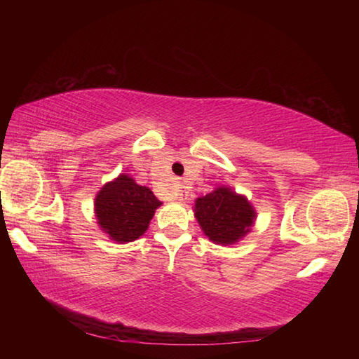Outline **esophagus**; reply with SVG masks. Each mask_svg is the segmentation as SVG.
I'll list each match as a JSON object with an SVG mask.
<instances>
[{"mask_svg":"<svg viewBox=\"0 0 359 359\" xmlns=\"http://www.w3.org/2000/svg\"><path fill=\"white\" fill-rule=\"evenodd\" d=\"M175 198H179V199H182V198H184V193H182L180 190H177V193H175Z\"/></svg>","mask_w":359,"mask_h":359,"instance_id":"1","label":"esophagus"}]
</instances>
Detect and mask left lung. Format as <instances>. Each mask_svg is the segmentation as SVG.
<instances>
[{"mask_svg": "<svg viewBox=\"0 0 359 359\" xmlns=\"http://www.w3.org/2000/svg\"><path fill=\"white\" fill-rule=\"evenodd\" d=\"M194 217L212 242L231 245L250 231L257 212L245 196L228 187H218L212 193L196 199Z\"/></svg>", "mask_w": 359, "mask_h": 359, "instance_id": "8db88e82", "label": "left lung"}]
</instances>
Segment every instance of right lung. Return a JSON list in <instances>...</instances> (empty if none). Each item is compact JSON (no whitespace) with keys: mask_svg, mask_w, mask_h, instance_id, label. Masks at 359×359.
Listing matches in <instances>:
<instances>
[{"mask_svg":"<svg viewBox=\"0 0 359 359\" xmlns=\"http://www.w3.org/2000/svg\"><path fill=\"white\" fill-rule=\"evenodd\" d=\"M160 205L150 188L137 185L130 175L120 174L96 194L95 214L100 228L109 238L125 244L141 238Z\"/></svg>","mask_w":359,"mask_h":359,"instance_id":"right-lung-1","label":"right lung"}]
</instances>
